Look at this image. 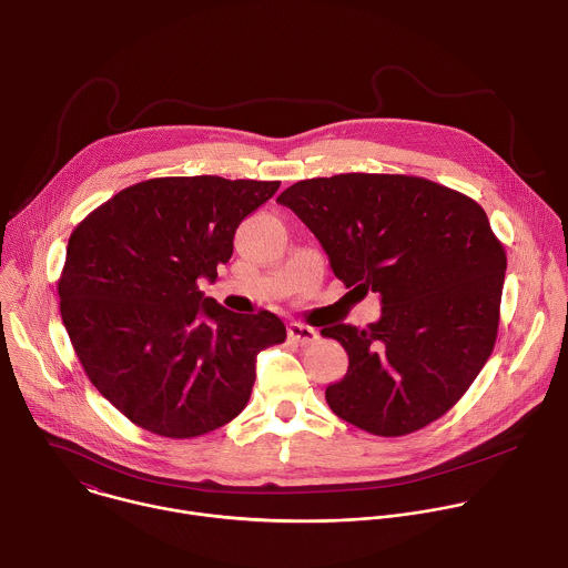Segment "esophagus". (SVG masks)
Listing matches in <instances>:
<instances>
[{"instance_id":"1","label":"esophagus","mask_w":568,"mask_h":568,"mask_svg":"<svg viewBox=\"0 0 568 568\" xmlns=\"http://www.w3.org/2000/svg\"><path fill=\"white\" fill-rule=\"evenodd\" d=\"M287 334H290L292 341H296V343H301V345H310V343H314V341L318 338V332H316V329H312V327H307V325H301V323H290Z\"/></svg>"}]
</instances>
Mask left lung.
<instances>
[{"label":"left lung","instance_id":"left-lung-1","mask_svg":"<svg viewBox=\"0 0 568 568\" xmlns=\"http://www.w3.org/2000/svg\"><path fill=\"white\" fill-rule=\"evenodd\" d=\"M321 241L352 292L381 296L365 329L332 325L349 369L325 389L329 409L396 438L447 414L489 361L507 254L467 194L407 174L349 172L290 185L278 199Z\"/></svg>","mask_w":568,"mask_h":568}]
</instances>
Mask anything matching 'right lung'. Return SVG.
I'll list each match as a JSON object with an SVG mask.
<instances>
[{
    "mask_svg": "<svg viewBox=\"0 0 568 568\" xmlns=\"http://www.w3.org/2000/svg\"><path fill=\"white\" fill-rule=\"evenodd\" d=\"M278 185L148 179L72 230L57 283L61 321L90 383L136 427L196 438L245 409L256 354L283 343L285 325L265 310L221 307L199 278H216L239 223Z\"/></svg>",
    "mask_w": 568,
    "mask_h": 568,
    "instance_id": "1",
    "label": "right lung"
}]
</instances>
